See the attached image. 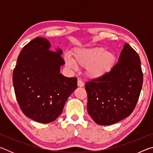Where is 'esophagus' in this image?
Masks as SVG:
<instances>
[{"label": "esophagus", "instance_id": "obj_1", "mask_svg": "<svg viewBox=\"0 0 153 153\" xmlns=\"http://www.w3.org/2000/svg\"><path fill=\"white\" fill-rule=\"evenodd\" d=\"M77 86H78L79 87H83V86H84V82H83L81 79H78V80H77Z\"/></svg>", "mask_w": 153, "mask_h": 153}]
</instances>
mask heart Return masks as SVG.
Here are the masks:
<instances>
[{"instance_id":"obj_1","label":"heart","mask_w":153,"mask_h":153,"mask_svg":"<svg viewBox=\"0 0 153 153\" xmlns=\"http://www.w3.org/2000/svg\"><path fill=\"white\" fill-rule=\"evenodd\" d=\"M67 67L76 68V65L86 67V74L90 78L99 79L107 74L115 64L116 56L104 48H83L75 50L73 58L65 57Z\"/></svg>"}]
</instances>
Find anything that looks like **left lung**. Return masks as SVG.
<instances>
[{
  "label": "left lung",
  "instance_id": "left-lung-1",
  "mask_svg": "<svg viewBox=\"0 0 153 153\" xmlns=\"http://www.w3.org/2000/svg\"><path fill=\"white\" fill-rule=\"evenodd\" d=\"M142 83L139 55L126 43L112 69L101 78L86 83L88 113L100 126L112 125L128 117L138 102Z\"/></svg>",
  "mask_w": 153,
  "mask_h": 153
}]
</instances>
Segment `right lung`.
I'll return each instance as SVG.
<instances>
[{"instance_id": "obj_1", "label": "right lung", "mask_w": 153, "mask_h": 153, "mask_svg": "<svg viewBox=\"0 0 153 153\" xmlns=\"http://www.w3.org/2000/svg\"><path fill=\"white\" fill-rule=\"evenodd\" d=\"M51 43L36 37L20 52L13 74V83L19 107L25 116L42 123L61 115L67 98L76 90V77L60 74L65 61L60 48L50 50Z\"/></svg>"}]
</instances>
